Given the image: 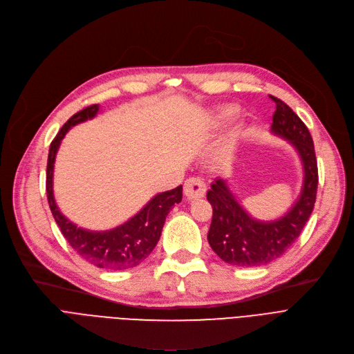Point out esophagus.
I'll list each match as a JSON object with an SVG mask.
<instances>
[{"mask_svg": "<svg viewBox=\"0 0 354 354\" xmlns=\"http://www.w3.org/2000/svg\"><path fill=\"white\" fill-rule=\"evenodd\" d=\"M184 194L187 198L190 200H197L205 196V184L203 180L190 177L189 180H185L184 183Z\"/></svg>", "mask_w": 354, "mask_h": 354, "instance_id": "obj_1", "label": "esophagus"}]
</instances>
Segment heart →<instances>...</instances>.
Instances as JSON below:
<instances>
[{
    "label": "heart",
    "instance_id": "1",
    "mask_svg": "<svg viewBox=\"0 0 354 354\" xmlns=\"http://www.w3.org/2000/svg\"><path fill=\"white\" fill-rule=\"evenodd\" d=\"M234 115H236V110H234L233 107H227V109L218 110V111L213 115V118H214L216 122H224V121H228V120L234 118Z\"/></svg>",
    "mask_w": 354,
    "mask_h": 354
}]
</instances>
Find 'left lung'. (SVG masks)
I'll return each instance as SVG.
<instances>
[{"label":"left lung","instance_id":"8db88e82","mask_svg":"<svg viewBox=\"0 0 354 354\" xmlns=\"http://www.w3.org/2000/svg\"><path fill=\"white\" fill-rule=\"evenodd\" d=\"M272 133L290 141L303 164V187L297 201L283 217L260 221L248 214L227 181L217 178L207 192L213 218L207 239L214 253L225 263L240 267L263 266L283 256L300 236L316 203L319 173L313 138L306 124L277 97Z\"/></svg>","mask_w":354,"mask_h":354}]
</instances>
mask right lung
<instances>
[{
    "mask_svg": "<svg viewBox=\"0 0 354 354\" xmlns=\"http://www.w3.org/2000/svg\"><path fill=\"white\" fill-rule=\"evenodd\" d=\"M98 110V104H93V106L75 113L53 140L47 161V198L62 236L82 259L104 270H127L138 266L154 250L160 240L165 217L183 198V185L158 193L134 217L113 230L90 232L77 227L66 216H62L53 193V174L57 151L61 140L64 138L68 130L80 122L94 118Z\"/></svg>",
    "mask_w": 354,
    "mask_h": 354,
    "instance_id": "right-lung-1",
    "label": "right lung"
}]
</instances>
